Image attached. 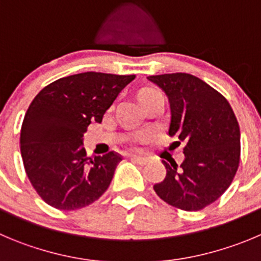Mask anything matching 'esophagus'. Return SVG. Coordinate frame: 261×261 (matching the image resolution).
Instances as JSON below:
<instances>
[{
    "label": "esophagus",
    "instance_id": "34e87169",
    "mask_svg": "<svg viewBox=\"0 0 261 261\" xmlns=\"http://www.w3.org/2000/svg\"><path fill=\"white\" fill-rule=\"evenodd\" d=\"M131 161H134V162L138 165H145L148 162V158L142 157V155H133V157H131Z\"/></svg>",
    "mask_w": 261,
    "mask_h": 261
}]
</instances>
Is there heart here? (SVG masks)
Masks as SVG:
<instances>
[{"label": "heart", "instance_id": "obj_1", "mask_svg": "<svg viewBox=\"0 0 261 261\" xmlns=\"http://www.w3.org/2000/svg\"><path fill=\"white\" fill-rule=\"evenodd\" d=\"M144 92H145V91H144Z\"/></svg>", "mask_w": 261, "mask_h": 261}]
</instances>
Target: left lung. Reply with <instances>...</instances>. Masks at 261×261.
<instances>
[{
    "label": "left lung",
    "mask_w": 261,
    "mask_h": 261,
    "mask_svg": "<svg viewBox=\"0 0 261 261\" xmlns=\"http://www.w3.org/2000/svg\"><path fill=\"white\" fill-rule=\"evenodd\" d=\"M147 79L169 99V135L186 142L181 165L162 161L166 177L153 189L174 207L201 210L228 189L237 172L241 133L234 112L220 92L196 75L170 73Z\"/></svg>",
    "instance_id": "1"
}]
</instances>
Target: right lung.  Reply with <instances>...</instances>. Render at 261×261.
Returning <instances> with one entry per match:
<instances>
[{"mask_svg":"<svg viewBox=\"0 0 261 261\" xmlns=\"http://www.w3.org/2000/svg\"><path fill=\"white\" fill-rule=\"evenodd\" d=\"M135 75L85 72L43 87L29 106L20 131L27 176L47 204L77 210L103 196L121 155L109 152L89 158L84 134L104 113Z\"/></svg>","mask_w":261,"mask_h":261,"instance_id":"obj_1","label":"right lung"}]
</instances>
